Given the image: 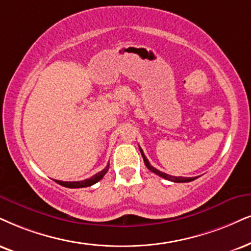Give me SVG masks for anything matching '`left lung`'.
I'll return each instance as SVG.
<instances>
[{
    "label": "left lung",
    "instance_id": "left-lung-1",
    "mask_svg": "<svg viewBox=\"0 0 251 251\" xmlns=\"http://www.w3.org/2000/svg\"><path fill=\"white\" fill-rule=\"evenodd\" d=\"M140 151H141V153H142V157H143V160H144V163H145V166H147V168L149 169L151 172L156 173L157 176H159V177L166 179V180H170V181H173V182H188V181H192V180H194V179L198 178V177H194V178H193V177H192V178H186V177H173V176L166 175V173H164V172H162V171H159V170L154 169L153 166L151 165V164L149 163V160L147 159V157L144 156L143 150H142L141 148H140Z\"/></svg>",
    "mask_w": 251,
    "mask_h": 251
}]
</instances>
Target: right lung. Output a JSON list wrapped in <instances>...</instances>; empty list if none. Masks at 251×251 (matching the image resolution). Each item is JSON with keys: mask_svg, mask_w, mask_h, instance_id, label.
<instances>
[{"mask_svg": "<svg viewBox=\"0 0 251 251\" xmlns=\"http://www.w3.org/2000/svg\"><path fill=\"white\" fill-rule=\"evenodd\" d=\"M108 169H109V164L104 168L102 171H100L97 175H94L93 177H91L89 179H86V180H81V181H61V180H55V182L61 185V186L65 187H69V188H80V187H88L94 185L95 182H98L99 180H101L103 178V176L106 175Z\"/></svg>", "mask_w": 251, "mask_h": 251, "instance_id": "right-lung-1", "label": "right lung"}]
</instances>
